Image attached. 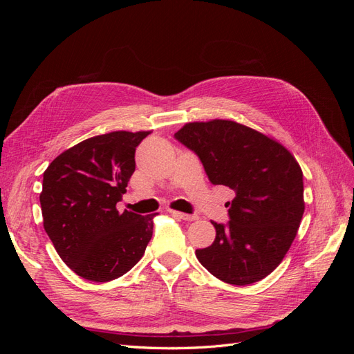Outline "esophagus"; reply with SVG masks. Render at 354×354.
Wrapping results in <instances>:
<instances>
[{"label": "esophagus", "instance_id": "34e87169", "mask_svg": "<svg viewBox=\"0 0 354 354\" xmlns=\"http://www.w3.org/2000/svg\"><path fill=\"white\" fill-rule=\"evenodd\" d=\"M169 212H171V216L178 217V218H181V220H186V221H195V220H198V217L195 216V214H185V212L173 211V209H169Z\"/></svg>", "mask_w": 354, "mask_h": 354}]
</instances>
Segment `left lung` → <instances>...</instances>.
Instances as JSON below:
<instances>
[{"instance_id":"left-lung-1","label":"left lung","mask_w":354,"mask_h":354,"mask_svg":"<svg viewBox=\"0 0 354 354\" xmlns=\"http://www.w3.org/2000/svg\"><path fill=\"white\" fill-rule=\"evenodd\" d=\"M174 137L194 151L212 185L234 190L229 223L211 221L216 239L199 263L230 285L270 274L295 239L304 212L303 171L281 143L234 121L189 122Z\"/></svg>"}]
</instances>
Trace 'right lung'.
<instances>
[{"label": "right lung", "instance_id": "1", "mask_svg": "<svg viewBox=\"0 0 354 354\" xmlns=\"http://www.w3.org/2000/svg\"><path fill=\"white\" fill-rule=\"evenodd\" d=\"M151 131L87 138L48 165L39 195L44 229L78 276L109 282L131 270L153 233V217L118 211L136 169V147Z\"/></svg>", "mask_w": 354, "mask_h": 354}]
</instances>
